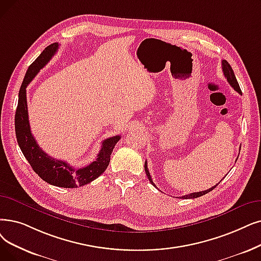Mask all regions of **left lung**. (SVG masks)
<instances>
[{"instance_id": "1", "label": "left lung", "mask_w": 261, "mask_h": 261, "mask_svg": "<svg viewBox=\"0 0 261 261\" xmlns=\"http://www.w3.org/2000/svg\"><path fill=\"white\" fill-rule=\"evenodd\" d=\"M222 69H223V72H224L225 77L227 79V81H228V83L231 85V87L236 90V92H238L240 95H242V92H241V89H240L239 83H238L237 79H236V75H234V73H233L232 68H231V66L228 64L227 61H225V60L222 61ZM144 167H145L146 175H147V177H148V179H149V181H150V184H151L153 187H155V185L153 184V181H152V179H151V176H150V173H149V171H148V168H147V161L145 162V166H144ZM221 181H222V180H221ZM221 181H220V182H221ZM218 185H219V184H218ZM218 185H215L214 187L210 188L209 190L201 191V192H194V193H191V194H188V195H184V196H181V197H179V198L189 199V198L200 197V196H202V195H205V194L209 193V192L212 191ZM155 188H156V187H155Z\"/></svg>"}]
</instances>
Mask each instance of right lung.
Wrapping results in <instances>:
<instances>
[{
    "label": "right lung",
    "instance_id": "add662e5",
    "mask_svg": "<svg viewBox=\"0 0 261 261\" xmlns=\"http://www.w3.org/2000/svg\"><path fill=\"white\" fill-rule=\"evenodd\" d=\"M59 49V43H52L42 51L27 71L19 90L18 107L15 115L17 142L32 168L46 182L60 188H77L85 186L102 174L111 160V153L120 139L115 135L103 141L97 159L85 167H72L65 161L48 155L38 146L33 137L29 121L27 87L41 68L46 65Z\"/></svg>",
    "mask_w": 261,
    "mask_h": 261
}]
</instances>
